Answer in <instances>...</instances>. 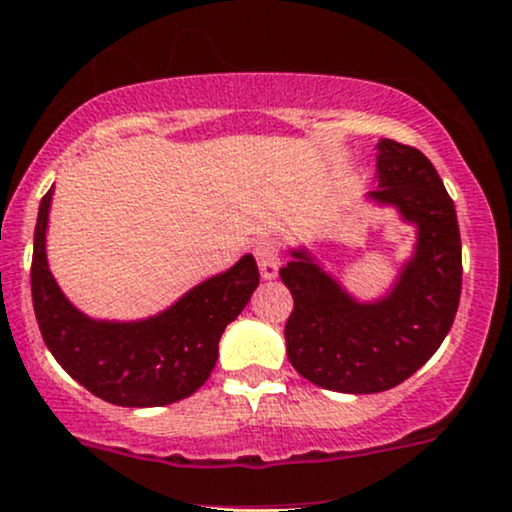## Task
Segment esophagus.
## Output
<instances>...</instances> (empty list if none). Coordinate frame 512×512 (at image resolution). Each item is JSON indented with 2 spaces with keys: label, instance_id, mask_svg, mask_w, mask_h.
Listing matches in <instances>:
<instances>
[{
  "label": "esophagus",
  "instance_id": "obj_1",
  "mask_svg": "<svg viewBox=\"0 0 512 512\" xmlns=\"http://www.w3.org/2000/svg\"><path fill=\"white\" fill-rule=\"evenodd\" d=\"M256 261H258V271L266 280L278 278L280 271V244L275 239H261L254 249Z\"/></svg>",
  "mask_w": 512,
  "mask_h": 512
}]
</instances>
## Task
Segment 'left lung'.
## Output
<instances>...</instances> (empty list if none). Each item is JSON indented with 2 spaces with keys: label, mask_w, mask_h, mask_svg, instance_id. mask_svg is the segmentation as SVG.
<instances>
[{
  "label": "left lung",
  "mask_w": 512,
  "mask_h": 512,
  "mask_svg": "<svg viewBox=\"0 0 512 512\" xmlns=\"http://www.w3.org/2000/svg\"><path fill=\"white\" fill-rule=\"evenodd\" d=\"M377 188L365 203L394 208L416 229L411 256L375 300L321 268L307 246L290 249L280 280L295 300L285 324L287 358L317 387L343 394L387 392L409 380L445 341L462 292V241L455 203L416 147L377 142Z\"/></svg>",
  "instance_id": "8db88e82"
}]
</instances>
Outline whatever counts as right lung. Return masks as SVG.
I'll return each mask as SVG.
<instances>
[{
  "mask_svg": "<svg viewBox=\"0 0 512 512\" xmlns=\"http://www.w3.org/2000/svg\"><path fill=\"white\" fill-rule=\"evenodd\" d=\"M53 188L43 195L33 234L31 295L43 341L62 370L116 406L147 409L186 399L208 382L227 324L258 287L254 256L203 280L147 319H94L67 300L50 273L48 234Z\"/></svg>",
  "mask_w": 512,
  "mask_h": 512,
  "instance_id": "obj_1",
  "label": "right lung"
}]
</instances>
